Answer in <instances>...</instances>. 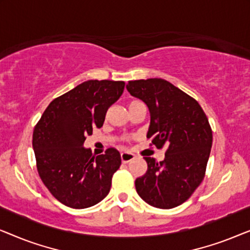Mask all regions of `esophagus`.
Returning a JSON list of instances; mask_svg holds the SVG:
<instances>
[{"label":"esophagus","mask_w":250,"mask_h":250,"mask_svg":"<svg viewBox=\"0 0 250 250\" xmlns=\"http://www.w3.org/2000/svg\"><path fill=\"white\" fill-rule=\"evenodd\" d=\"M134 155H133L132 152H127V151H123L121 153V158H122V162L123 163H128L131 162V160L134 158Z\"/></svg>","instance_id":"esophagus-1"}]
</instances>
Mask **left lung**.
I'll use <instances>...</instances> for the list:
<instances>
[{
	"label": "left lung",
	"instance_id": "obj_1",
	"mask_svg": "<svg viewBox=\"0 0 250 250\" xmlns=\"http://www.w3.org/2000/svg\"><path fill=\"white\" fill-rule=\"evenodd\" d=\"M126 88L150 111L146 138L165 146V159L145 157L148 169L135 180L139 196L150 206L169 209L183 204L203 182L213 132L200 104L162 78L129 81Z\"/></svg>",
	"mask_w": 250,
	"mask_h": 250
}]
</instances>
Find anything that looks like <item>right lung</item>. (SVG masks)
Wrapping results in <instances>:
<instances>
[{"label": "right lung", "mask_w": 250, "mask_h": 250, "mask_svg": "<svg viewBox=\"0 0 250 250\" xmlns=\"http://www.w3.org/2000/svg\"><path fill=\"white\" fill-rule=\"evenodd\" d=\"M123 81H87L54 99L33 133L37 172L61 204L83 209L109 193L122 164L115 148L95 157L83 143L104 125L105 112L124 91Z\"/></svg>", "instance_id": "add662e5"}]
</instances>
